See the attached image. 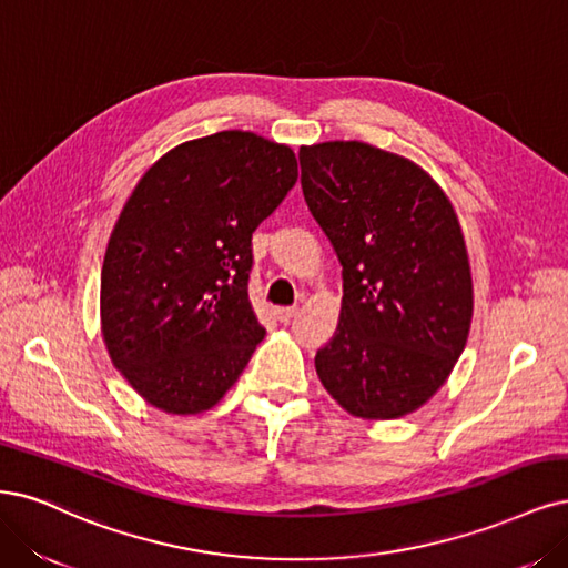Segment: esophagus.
<instances>
[{
  "label": "esophagus",
  "instance_id": "34e87169",
  "mask_svg": "<svg viewBox=\"0 0 568 568\" xmlns=\"http://www.w3.org/2000/svg\"><path fill=\"white\" fill-rule=\"evenodd\" d=\"M296 307H277L275 310V317L280 320V322H291L293 317H296Z\"/></svg>",
  "mask_w": 568,
  "mask_h": 568
}]
</instances>
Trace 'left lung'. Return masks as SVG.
Listing matches in <instances>:
<instances>
[{
    "label": "left lung",
    "instance_id": "8db88e82",
    "mask_svg": "<svg viewBox=\"0 0 568 568\" xmlns=\"http://www.w3.org/2000/svg\"><path fill=\"white\" fill-rule=\"evenodd\" d=\"M312 216L343 265L334 338L317 349L347 414L393 420L452 374L473 322L470 261L444 190L410 160L359 141L298 152Z\"/></svg>",
    "mask_w": 568,
    "mask_h": 568
}]
</instances>
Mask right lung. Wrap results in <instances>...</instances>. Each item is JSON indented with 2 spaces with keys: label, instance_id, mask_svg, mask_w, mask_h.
I'll list each match as a JSON object with an SVG mask.
<instances>
[{
  "label": "right lung",
  "instance_id": "obj_1",
  "mask_svg": "<svg viewBox=\"0 0 568 568\" xmlns=\"http://www.w3.org/2000/svg\"><path fill=\"white\" fill-rule=\"evenodd\" d=\"M298 181L288 145L219 131L169 150L126 200L101 272L112 364L148 404L202 414L263 341L251 234Z\"/></svg>",
  "mask_w": 568,
  "mask_h": 568
}]
</instances>
